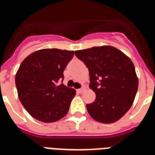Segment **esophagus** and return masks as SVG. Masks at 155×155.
<instances>
[{
  "label": "esophagus",
  "instance_id": "esophagus-1",
  "mask_svg": "<svg viewBox=\"0 0 155 155\" xmlns=\"http://www.w3.org/2000/svg\"><path fill=\"white\" fill-rule=\"evenodd\" d=\"M84 89H85V88H79V89H78V90H77V92H79V93H82V92L84 91Z\"/></svg>",
  "mask_w": 155,
  "mask_h": 155
}]
</instances>
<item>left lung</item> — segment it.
<instances>
[{"label":"left lung","instance_id":"8db88e82","mask_svg":"<svg viewBox=\"0 0 155 155\" xmlns=\"http://www.w3.org/2000/svg\"><path fill=\"white\" fill-rule=\"evenodd\" d=\"M74 53L88 68L89 88L96 95L95 101L86 105L89 115L105 124L118 121L130 109L138 89V78L132 60L109 45Z\"/></svg>","mask_w":155,"mask_h":155}]
</instances>
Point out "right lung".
I'll return each mask as SVG.
<instances>
[{
	"instance_id": "add662e5",
	"label": "right lung",
	"mask_w": 155,
	"mask_h": 155,
	"mask_svg": "<svg viewBox=\"0 0 155 155\" xmlns=\"http://www.w3.org/2000/svg\"><path fill=\"white\" fill-rule=\"evenodd\" d=\"M74 54V51L45 48L29 55L19 66L15 74L18 99L38 121L55 122L68 112L76 91L59 82Z\"/></svg>"
}]
</instances>
